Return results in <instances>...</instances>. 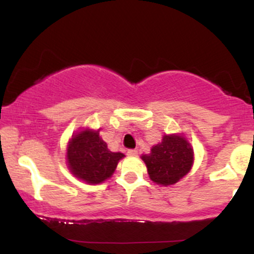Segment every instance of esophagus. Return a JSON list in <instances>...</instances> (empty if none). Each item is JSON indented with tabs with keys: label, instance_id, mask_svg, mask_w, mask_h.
<instances>
[{
	"label": "esophagus",
	"instance_id": "obj_1",
	"mask_svg": "<svg viewBox=\"0 0 254 254\" xmlns=\"http://www.w3.org/2000/svg\"><path fill=\"white\" fill-rule=\"evenodd\" d=\"M127 155H129V156H136L137 155V150L136 149H129V150H127Z\"/></svg>",
	"mask_w": 254,
	"mask_h": 254
}]
</instances>
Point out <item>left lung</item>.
<instances>
[{"label":"left lung","mask_w":254,"mask_h":254,"mask_svg":"<svg viewBox=\"0 0 254 254\" xmlns=\"http://www.w3.org/2000/svg\"><path fill=\"white\" fill-rule=\"evenodd\" d=\"M149 178L157 185L168 186L179 182L193 164V149L179 133L165 135L151 148L150 154L142 155Z\"/></svg>","instance_id":"8db88e82"}]
</instances>
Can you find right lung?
I'll return each mask as SVG.
<instances>
[{
  "label": "right lung",
  "instance_id": "obj_1",
  "mask_svg": "<svg viewBox=\"0 0 254 254\" xmlns=\"http://www.w3.org/2000/svg\"><path fill=\"white\" fill-rule=\"evenodd\" d=\"M124 154L113 153L99 130L84 129L72 135L66 148V162L75 177L88 184H100L112 176Z\"/></svg>",
  "mask_w": 254,
  "mask_h": 254
}]
</instances>
